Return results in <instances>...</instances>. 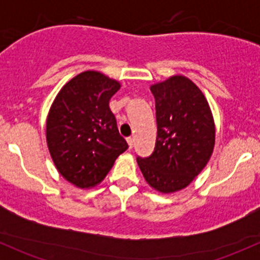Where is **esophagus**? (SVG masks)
Returning a JSON list of instances; mask_svg holds the SVG:
<instances>
[{"label": "esophagus", "mask_w": 260, "mask_h": 260, "mask_svg": "<svg viewBox=\"0 0 260 260\" xmlns=\"http://www.w3.org/2000/svg\"><path fill=\"white\" fill-rule=\"evenodd\" d=\"M127 143H128V147H129V149H132L133 145H135V140H133V138H127Z\"/></svg>", "instance_id": "1"}]
</instances>
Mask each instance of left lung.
Listing matches in <instances>:
<instances>
[{"mask_svg": "<svg viewBox=\"0 0 260 260\" xmlns=\"http://www.w3.org/2000/svg\"><path fill=\"white\" fill-rule=\"evenodd\" d=\"M149 89L156 102V146L137 164L152 188L172 193L187 187L208 165L215 146L214 117L200 88L183 75Z\"/></svg>", "mask_w": 260, "mask_h": 260, "instance_id": "obj_1", "label": "left lung"}]
</instances>
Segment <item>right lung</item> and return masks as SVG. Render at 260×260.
Instances as JSON below:
<instances>
[{
	"instance_id": "obj_1",
	"label": "right lung",
	"mask_w": 260,
	"mask_h": 260,
	"mask_svg": "<svg viewBox=\"0 0 260 260\" xmlns=\"http://www.w3.org/2000/svg\"><path fill=\"white\" fill-rule=\"evenodd\" d=\"M119 81L94 70L70 79L55 96L46 119V143L55 167L79 188L101 183L128 148L109 101Z\"/></svg>"
}]
</instances>
